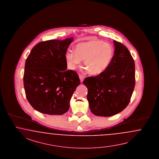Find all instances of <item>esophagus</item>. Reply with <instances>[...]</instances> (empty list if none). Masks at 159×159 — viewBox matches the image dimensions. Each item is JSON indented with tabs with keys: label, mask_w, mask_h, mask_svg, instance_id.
I'll list each match as a JSON object with an SVG mask.
<instances>
[{
	"label": "esophagus",
	"mask_w": 159,
	"mask_h": 159,
	"mask_svg": "<svg viewBox=\"0 0 159 159\" xmlns=\"http://www.w3.org/2000/svg\"><path fill=\"white\" fill-rule=\"evenodd\" d=\"M79 77H80V81L81 82H83L84 81V77H83L81 75H79Z\"/></svg>",
	"instance_id": "esophagus-1"
}]
</instances>
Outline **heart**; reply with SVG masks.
<instances>
[{
  "instance_id": "heart-1",
  "label": "heart",
  "mask_w": 159,
  "mask_h": 159,
  "mask_svg": "<svg viewBox=\"0 0 159 159\" xmlns=\"http://www.w3.org/2000/svg\"><path fill=\"white\" fill-rule=\"evenodd\" d=\"M75 51H68L66 58L68 67L74 70L81 60L89 72L98 75L105 71L114 56L112 46L103 41L90 40L80 43L75 46Z\"/></svg>"
}]
</instances>
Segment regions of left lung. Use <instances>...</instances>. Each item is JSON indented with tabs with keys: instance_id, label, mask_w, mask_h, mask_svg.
<instances>
[{
	"instance_id": "left-lung-1",
	"label": "left lung",
	"mask_w": 159,
	"mask_h": 159,
	"mask_svg": "<svg viewBox=\"0 0 159 159\" xmlns=\"http://www.w3.org/2000/svg\"><path fill=\"white\" fill-rule=\"evenodd\" d=\"M114 56L105 71L87 77L83 84L88 89L91 111L96 116H111L122 112L130 102L135 85V66L128 49L114 40Z\"/></svg>"
}]
</instances>
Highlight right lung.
Wrapping results in <instances>:
<instances>
[{"label":"right lung","mask_w":159,"mask_h":159,"mask_svg":"<svg viewBox=\"0 0 159 159\" xmlns=\"http://www.w3.org/2000/svg\"><path fill=\"white\" fill-rule=\"evenodd\" d=\"M74 37L42 41L26 59L23 77L26 97L40 112L61 115L70 108L72 94L80 84L76 72L67 70L66 54Z\"/></svg>","instance_id":"add662e5"}]
</instances>
